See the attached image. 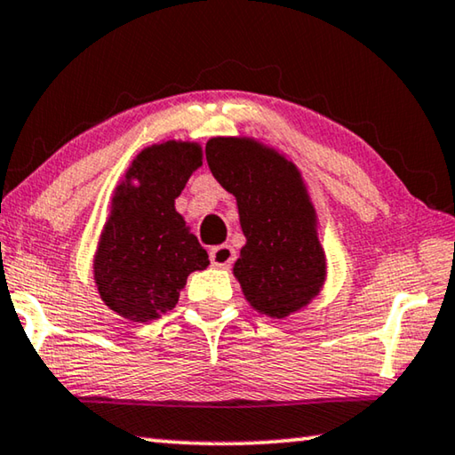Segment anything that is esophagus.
Here are the masks:
<instances>
[{
    "label": "esophagus",
    "mask_w": 455,
    "mask_h": 455,
    "mask_svg": "<svg viewBox=\"0 0 455 455\" xmlns=\"http://www.w3.org/2000/svg\"><path fill=\"white\" fill-rule=\"evenodd\" d=\"M210 259L215 267H229L235 259V251L232 245H218L210 251Z\"/></svg>",
    "instance_id": "esophagus-1"
}]
</instances>
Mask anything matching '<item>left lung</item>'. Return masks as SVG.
Segmentation results:
<instances>
[{"label": "left lung", "instance_id": "left-lung-1", "mask_svg": "<svg viewBox=\"0 0 455 455\" xmlns=\"http://www.w3.org/2000/svg\"><path fill=\"white\" fill-rule=\"evenodd\" d=\"M205 159L237 201L245 245L234 276L245 300L270 318L308 307L324 286L326 256L300 171L276 148L250 137H213Z\"/></svg>", "mask_w": 455, "mask_h": 455}]
</instances>
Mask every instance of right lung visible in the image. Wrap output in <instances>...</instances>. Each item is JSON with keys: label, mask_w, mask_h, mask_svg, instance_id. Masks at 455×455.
I'll list each match as a JSON object with an SVG mask.
<instances>
[{"label": "right lung", "mask_w": 455, "mask_h": 455, "mask_svg": "<svg viewBox=\"0 0 455 455\" xmlns=\"http://www.w3.org/2000/svg\"><path fill=\"white\" fill-rule=\"evenodd\" d=\"M204 148L163 140L140 151L116 185L94 254V282L107 307L131 323L157 320L175 308L188 276L210 256L175 210Z\"/></svg>", "instance_id": "obj_1"}]
</instances>
